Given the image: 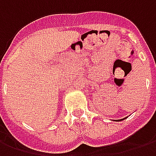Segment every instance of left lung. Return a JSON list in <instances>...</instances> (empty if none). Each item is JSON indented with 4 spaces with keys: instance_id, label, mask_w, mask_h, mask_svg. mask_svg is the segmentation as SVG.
<instances>
[{
    "instance_id": "8db88e82",
    "label": "left lung",
    "mask_w": 156,
    "mask_h": 156,
    "mask_svg": "<svg viewBox=\"0 0 156 156\" xmlns=\"http://www.w3.org/2000/svg\"><path fill=\"white\" fill-rule=\"evenodd\" d=\"M128 117H125L124 118V119H117V120H114V121H121V120H124V119H127Z\"/></svg>"
}]
</instances>
